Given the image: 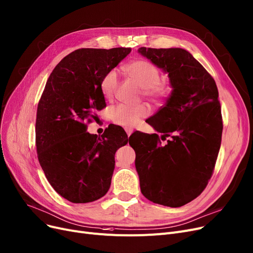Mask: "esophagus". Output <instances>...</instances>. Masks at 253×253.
Segmentation results:
<instances>
[{"label":"esophagus","instance_id":"34e87169","mask_svg":"<svg viewBox=\"0 0 253 253\" xmlns=\"http://www.w3.org/2000/svg\"><path fill=\"white\" fill-rule=\"evenodd\" d=\"M125 129H126V135H127V137H129L130 135H132V133L134 132V129H133L132 127H126Z\"/></svg>","mask_w":253,"mask_h":253}]
</instances>
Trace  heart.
<instances>
[{
  "label": "heart",
  "mask_w": 253,
  "mask_h": 253,
  "mask_svg": "<svg viewBox=\"0 0 253 253\" xmlns=\"http://www.w3.org/2000/svg\"><path fill=\"white\" fill-rule=\"evenodd\" d=\"M124 70L126 75L132 79L141 88L148 98L155 102H162L171 93V86L161 81L159 68L147 60L137 59L127 63ZM118 86V76L115 70H110L102 80V92L107 99H112ZM149 114L146 105H126L119 104L111 110V118L115 124L123 126H134L139 121Z\"/></svg>",
  "instance_id": "b5f03b06"
}]
</instances>
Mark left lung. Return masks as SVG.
<instances>
[{"label": "left lung", "mask_w": 253, "mask_h": 253, "mask_svg": "<svg viewBox=\"0 0 253 253\" xmlns=\"http://www.w3.org/2000/svg\"><path fill=\"white\" fill-rule=\"evenodd\" d=\"M138 52L168 74L172 91L147 119L157 134L135 132L129 145L142 194L155 204L185 206L201 194L213 174L221 145V106L215 81L188 50L140 47Z\"/></svg>", "instance_id": "left-lung-1"}]
</instances>
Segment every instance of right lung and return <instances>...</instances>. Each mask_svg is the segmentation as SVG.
Instances as JSON below:
<instances>
[{
  "label": "right lung",
  "mask_w": 253,
  "mask_h": 253,
  "mask_svg": "<svg viewBox=\"0 0 253 253\" xmlns=\"http://www.w3.org/2000/svg\"><path fill=\"white\" fill-rule=\"evenodd\" d=\"M130 50L76 49L47 79L37 107V156L50 186L70 203H91L107 193L116 150L129 141L118 126H108L102 138L89 134L87 123L106 107L100 87L105 75Z\"/></svg>",
  "instance_id": "obj_1"
}]
</instances>
